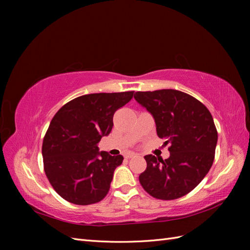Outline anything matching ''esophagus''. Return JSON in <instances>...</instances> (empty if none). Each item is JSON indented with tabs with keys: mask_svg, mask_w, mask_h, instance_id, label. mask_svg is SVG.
<instances>
[{
	"mask_svg": "<svg viewBox=\"0 0 250 250\" xmlns=\"http://www.w3.org/2000/svg\"><path fill=\"white\" fill-rule=\"evenodd\" d=\"M135 156H137V154H134V153H127L125 155L126 158H131V157H135Z\"/></svg>",
	"mask_w": 250,
	"mask_h": 250,
	"instance_id": "1",
	"label": "esophagus"
}]
</instances>
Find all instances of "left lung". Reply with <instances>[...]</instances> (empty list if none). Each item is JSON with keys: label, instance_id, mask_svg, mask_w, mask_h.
Masks as SVG:
<instances>
[{"label": "left lung", "instance_id": "left-lung-1", "mask_svg": "<svg viewBox=\"0 0 250 250\" xmlns=\"http://www.w3.org/2000/svg\"><path fill=\"white\" fill-rule=\"evenodd\" d=\"M134 99L152 115L157 135L170 145L167 160L144 156L147 168L140 183L154 198L183 197L200 184L213 165L218 141L213 117L200 101L176 89L137 92Z\"/></svg>", "mask_w": 250, "mask_h": 250}]
</instances>
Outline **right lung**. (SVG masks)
<instances>
[{
	"label": "right lung",
	"instance_id": "add662e5",
	"mask_svg": "<svg viewBox=\"0 0 250 250\" xmlns=\"http://www.w3.org/2000/svg\"><path fill=\"white\" fill-rule=\"evenodd\" d=\"M133 92L89 94L75 98L60 108L43 138L44 173L63 199L78 206L101 201L107 195L122 155L99 151L108 135L113 115L132 99Z\"/></svg>",
	"mask_w": 250,
	"mask_h": 250
}]
</instances>
